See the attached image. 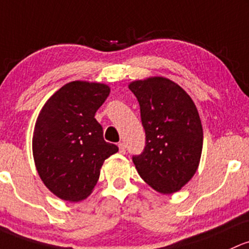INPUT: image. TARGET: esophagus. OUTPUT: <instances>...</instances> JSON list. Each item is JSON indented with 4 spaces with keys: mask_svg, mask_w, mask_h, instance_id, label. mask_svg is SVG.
Instances as JSON below:
<instances>
[{
    "mask_svg": "<svg viewBox=\"0 0 249 249\" xmlns=\"http://www.w3.org/2000/svg\"><path fill=\"white\" fill-rule=\"evenodd\" d=\"M118 147H119V152H120V154H125V145H124V143H119L118 144Z\"/></svg>",
    "mask_w": 249,
    "mask_h": 249,
    "instance_id": "obj_1",
    "label": "esophagus"
}]
</instances>
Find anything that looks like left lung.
<instances>
[{"label": "left lung", "instance_id": "1", "mask_svg": "<svg viewBox=\"0 0 249 249\" xmlns=\"http://www.w3.org/2000/svg\"><path fill=\"white\" fill-rule=\"evenodd\" d=\"M129 89L141 106L144 151L133 156L139 176L160 194L181 190L200 164L203 129L190 95L164 76L135 80Z\"/></svg>", "mask_w": 249, "mask_h": 249}]
</instances>
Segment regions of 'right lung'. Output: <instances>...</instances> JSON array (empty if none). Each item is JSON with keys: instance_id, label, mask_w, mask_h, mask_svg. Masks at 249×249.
<instances>
[{"instance_id": "add662e5", "label": "right lung", "mask_w": 249, "mask_h": 249, "mask_svg": "<svg viewBox=\"0 0 249 249\" xmlns=\"http://www.w3.org/2000/svg\"><path fill=\"white\" fill-rule=\"evenodd\" d=\"M110 94L102 83L75 80L58 89L41 108L34 133L33 157L41 181L64 201L91 195L106 158L118 146L104 141L94 114Z\"/></svg>"}]
</instances>
